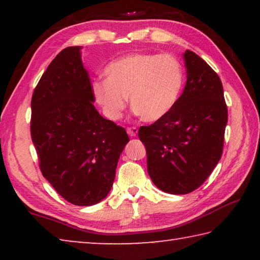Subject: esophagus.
<instances>
[{"label": "esophagus", "instance_id": "1", "mask_svg": "<svg viewBox=\"0 0 260 260\" xmlns=\"http://www.w3.org/2000/svg\"><path fill=\"white\" fill-rule=\"evenodd\" d=\"M138 132H139L138 127H135V126L127 127V133H128L131 136H136L138 135Z\"/></svg>", "mask_w": 260, "mask_h": 260}]
</instances>
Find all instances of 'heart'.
<instances>
[{
    "mask_svg": "<svg viewBox=\"0 0 260 260\" xmlns=\"http://www.w3.org/2000/svg\"><path fill=\"white\" fill-rule=\"evenodd\" d=\"M105 80L93 82L94 98L109 119L118 120L127 96L136 114L147 122L166 117L177 105L184 85L181 61L171 54H131L104 69Z\"/></svg>",
    "mask_w": 260,
    "mask_h": 260,
    "instance_id": "heart-1",
    "label": "heart"
}]
</instances>
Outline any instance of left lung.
I'll return each mask as SVG.
<instances>
[{
  "mask_svg": "<svg viewBox=\"0 0 260 260\" xmlns=\"http://www.w3.org/2000/svg\"><path fill=\"white\" fill-rule=\"evenodd\" d=\"M187 82L166 117L141 126L148 173L160 190L182 195L204 183L222 155L227 105L221 80L193 51L183 54Z\"/></svg>",
  "mask_w": 260,
  "mask_h": 260,
  "instance_id": "left-lung-1",
  "label": "left lung"
}]
</instances>
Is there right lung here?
I'll return each mask as SVG.
<instances>
[{
  "label": "right lung",
  "instance_id": "right-lung-1",
  "mask_svg": "<svg viewBox=\"0 0 260 260\" xmlns=\"http://www.w3.org/2000/svg\"><path fill=\"white\" fill-rule=\"evenodd\" d=\"M94 101L79 47L65 48L52 59L30 101V138L42 175L79 206L107 197L129 141L124 127L101 116Z\"/></svg>",
  "mask_w": 260,
  "mask_h": 260
}]
</instances>
